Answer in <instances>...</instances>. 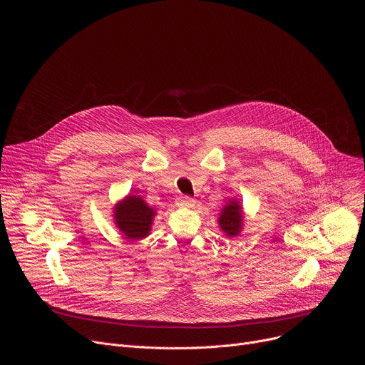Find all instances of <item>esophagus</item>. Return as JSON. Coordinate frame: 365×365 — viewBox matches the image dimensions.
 <instances>
[{"label": "esophagus", "instance_id": "1", "mask_svg": "<svg viewBox=\"0 0 365 365\" xmlns=\"http://www.w3.org/2000/svg\"><path fill=\"white\" fill-rule=\"evenodd\" d=\"M178 205L185 206V207H192L195 205V199L190 196H179L178 197Z\"/></svg>", "mask_w": 365, "mask_h": 365}]
</instances>
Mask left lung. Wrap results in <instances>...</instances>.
I'll list each match as a JSON object with an SVG mask.
<instances>
[{
    "label": "left lung",
    "instance_id": "8db88e82",
    "mask_svg": "<svg viewBox=\"0 0 365 365\" xmlns=\"http://www.w3.org/2000/svg\"><path fill=\"white\" fill-rule=\"evenodd\" d=\"M242 206L232 199L222 207L218 224L228 237H237L242 228Z\"/></svg>",
    "mask_w": 365,
    "mask_h": 365
}]
</instances>
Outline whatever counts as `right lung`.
<instances>
[{
  "mask_svg": "<svg viewBox=\"0 0 365 365\" xmlns=\"http://www.w3.org/2000/svg\"><path fill=\"white\" fill-rule=\"evenodd\" d=\"M154 210L135 195H128L114 207L117 228L128 240H141L150 234Z\"/></svg>",
  "mask_w": 365,
  "mask_h": 365,
  "instance_id": "add662e5",
  "label": "right lung"
}]
</instances>
